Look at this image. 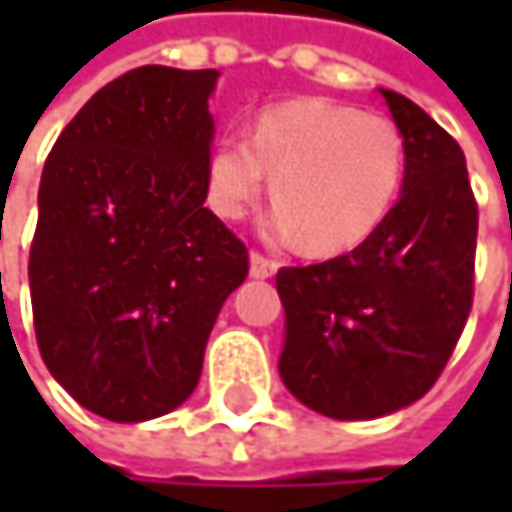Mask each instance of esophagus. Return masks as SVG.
Masks as SVG:
<instances>
[{
  "label": "esophagus",
  "mask_w": 512,
  "mask_h": 512,
  "mask_svg": "<svg viewBox=\"0 0 512 512\" xmlns=\"http://www.w3.org/2000/svg\"><path fill=\"white\" fill-rule=\"evenodd\" d=\"M275 269H278V263H275L272 257L252 252V275H255V278H272Z\"/></svg>",
  "instance_id": "esophagus-1"
}]
</instances>
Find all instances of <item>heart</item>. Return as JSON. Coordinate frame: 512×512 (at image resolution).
I'll list each match as a JSON object with an SVG mask.
<instances>
[{"label":"heart","mask_w":512,"mask_h":512,"mask_svg":"<svg viewBox=\"0 0 512 512\" xmlns=\"http://www.w3.org/2000/svg\"><path fill=\"white\" fill-rule=\"evenodd\" d=\"M269 171L275 201L266 234L302 240L311 255L361 246L388 216L406 171L391 118L323 97L263 109L249 139L222 136L207 159V198L222 219H243Z\"/></svg>","instance_id":"heart-1"}]
</instances>
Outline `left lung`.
<instances>
[{
	"instance_id": "1",
	"label": "left lung",
	"mask_w": 512,
	"mask_h": 512,
	"mask_svg": "<svg viewBox=\"0 0 512 512\" xmlns=\"http://www.w3.org/2000/svg\"><path fill=\"white\" fill-rule=\"evenodd\" d=\"M382 97L406 142L400 201L347 255L281 266L278 370L308 409L370 421L424 397L474 302L477 201L457 139L397 91Z\"/></svg>"
}]
</instances>
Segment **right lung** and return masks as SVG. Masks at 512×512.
Wrapping results in <instances>:
<instances>
[{
	"mask_svg": "<svg viewBox=\"0 0 512 512\" xmlns=\"http://www.w3.org/2000/svg\"><path fill=\"white\" fill-rule=\"evenodd\" d=\"M216 70L136 67L55 139L29 252L35 338L88 412L133 424L198 385L246 243L204 207Z\"/></svg>",
	"mask_w": 512,
	"mask_h": 512,
	"instance_id": "1",
	"label": "right lung"
}]
</instances>
